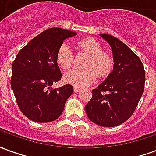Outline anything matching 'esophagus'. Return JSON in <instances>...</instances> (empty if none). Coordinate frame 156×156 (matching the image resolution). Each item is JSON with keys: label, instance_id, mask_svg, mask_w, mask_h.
I'll list each match as a JSON object with an SVG mask.
<instances>
[{"label": "esophagus", "instance_id": "34e87169", "mask_svg": "<svg viewBox=\"0 0 156 156\" xmlns=\"http://www.w3.org/2000/svg\"><path fill=\"white\" fill-rule=\"evenodd\" d=\"M81 90V88H78V87H74L73 88V91H74V93H78V92H79Z\"/></svg>", "mask_w": 156, "mask_h": 156}]
</instances>
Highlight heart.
<instances>
[{"mask_svg":"<svg viewBox=\"0 0 156 156\" xmlns=\"http://www.w3.org/2000/svg\"><path fill=\"white\" fill-rule=\"evenodd\" d=\"M78 47L88 55L83 62L84 68L67 73L64 76L65 81L81 88L93 83L97 75L99 78H105L110 74L114 67V59L109 53L102 51L101 46L98 41L93 38L82 39L78 42ZM56 60L64 70H68L73 67L74 56L68 44L62 43L58 48Z\"/></svg>","mask_w":156,"mask_h":156,"instance_id":"b5f03b06","label":"heart"}]
</instances>
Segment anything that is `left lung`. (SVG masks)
<instances>
[{
	"label": "left lung",
	"mask_w": 156,
	"mask_h": 156,
	"mask_svg": "<svg viewBox=\"0 0 156 156\" xmlns=\"http://www.w3.org/2000/svg\"><path fill=\"white\" fill-rule=\"evenodd\" d=\"M111 46L114 70L93 89L85 106L88 119L104 127L123 124L134 114L143 94L145 73L142 62L123 41L109 34H100Z\"/></svg>",
	"instance_id": "obj_1"
}]
</instances>
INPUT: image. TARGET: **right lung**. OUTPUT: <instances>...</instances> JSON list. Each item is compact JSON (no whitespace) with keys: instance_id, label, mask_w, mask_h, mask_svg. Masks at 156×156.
Segmentation results:
<instances>
[{"instance_id":"add662e5","label":"right lung","mask_w":156,"mask_h":156,"mask_svg":"<svg viewBox=\"0 0 156 156\" xmlns=\"http://www.w3.org/2000/svg\"><path fill=\"white\" fill-rule=\"evenodd\" d=\"M76 34L59 27L47 29L16 55L12 63L11 86L20 110L31 120L51 122L63 111L73 88L70 84L51 88L62 78L56 54L63 40Z\"/></svg>"}]
</instances>
